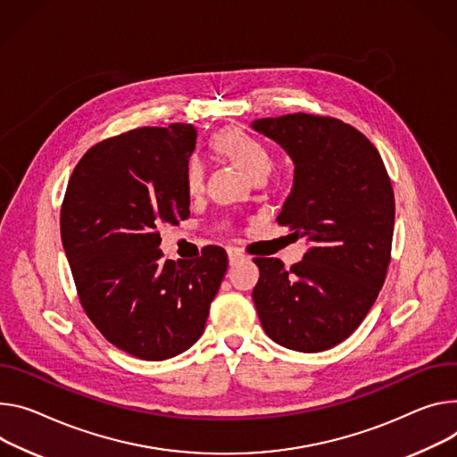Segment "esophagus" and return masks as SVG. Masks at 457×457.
Wrapping results in <instances>:
<instances>
[{"mask_svg": "<svg viewBox=\"0 0 457 457\" xmlns=\"http://www.w3.org/2000/svg\"><path fill=\"white\" fill-rule=\"evenodd\" d=\"M228 259H229V264L235 266L237 262L244 261L245 255H244L240 250H237V247H229V250H228Z\"/></svg>", "mask_w": 457, "mask_h": 457, "instance_id": "obj_1", "label": "esophagus"}]
</instances>
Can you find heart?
Listing matches in <instances>:
<instances>
[{"mask_svg":"<svg viewBox=\"0 0 457 457\" xmlns=\"http://www.w3.org/2000/svg\"><path fill=\"white\" fill-rule=\"evenodd\" d=\"M213 147L233 160L238 168L247 175V177H259V175H268L271 170V154L268 147L250 135L244 129L238 128H228L222 129L220 133L215 135L213 138ZM184 184L187 193L195 195L202 189L204 186V163L198 156H191L186 162V170H184Z\"/></svg>","mask_w":457,"mask_h":457,"instance_id":"obj_1","label":"heart"}]
</instances>
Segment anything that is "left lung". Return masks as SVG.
<instances>
[{
  "mask_svg": "<svg viewBox=\"0 0 457 457\" xmlns=\"http://www.w3.org/2000/svg\"><path fill=\"white\" fill-rule=\"evenodd\" d=\"M252 128L295 163L294 189L277 217L312 247L289 270L257 257L253 303L270 339L297 352H322L348 339L386 278L395 220L390 177L361 131L306 112L261 118Z\"/></svg>",
  "mask_w": 457,
  "mask_h": 457,
  "instance_id": "8db88e82",
  "label": "left lung"
}]
</instances>
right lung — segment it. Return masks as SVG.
<instances>
[{
  "mask_svg": "<svg viewBox=\"0 0 457 457\" xmlns=\"http://www.w3.org/2000/svg\"><path fill=\"white\" fill-rule=\"evenodd\" d=\"M191 123L140 128L93 145L69 179L60 229L87 317L116 348L163 361L202 336L228 270L219 245L195 261H162L158 228L189 217Z\"/></svg>",
  "mask_w": 457,
  "mask_h": 457,
  "instance_id": "add662e5",
  "label": "right lung"
}]
</instances>
